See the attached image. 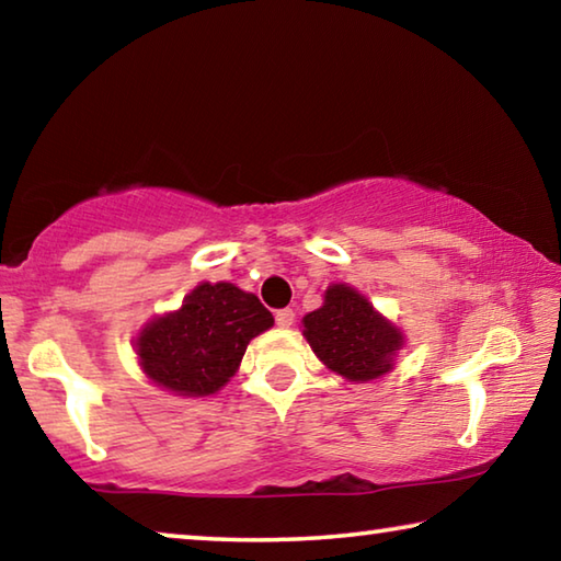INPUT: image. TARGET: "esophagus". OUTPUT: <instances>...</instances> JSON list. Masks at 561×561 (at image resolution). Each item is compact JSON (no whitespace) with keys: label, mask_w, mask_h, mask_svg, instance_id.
Listing matches in <instances>:
<instances>
[{"label":"esophagus","mask_w":561,"mask_h":561,"mask_svg":"<svg viewBox=\"0 0 561 561\" xmlns=\"http://www.w3.org/2000/svg\"><path fill=\"white\" fill-rule=\"evenodd\" d=\"M274 319H277V327L289 329L294 324V311L291 309H279L277 314H274Z\"/></svg>","instance_id":"34e87169"}]
</instances>
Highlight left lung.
Segmentation results:
<instances>
[{
	"mask_svg": "<svg viewBox=\"0 0 561 561\" xmlns=\"http://www.w3.org/2000/svg\"><path fill=\"white\" fill-rule=\"evenodd\" d=\"M301 334L329 371L366 383L393 371L405 334L346 282L331 284L324 304L301 319Z\"/></svg>",
	"mask_w": 561,
	"mask_h": 561,
	"instance_id": "1",
	"label": "left lung"
}]
</instances>
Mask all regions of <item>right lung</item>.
<instances>
[{
	"instance_id": "add662e5",
	"label": "right lung",
	"mask_w": 561,
	"mask_h": 561,
	"mask_svg": "<svg viewBox=\"0 0 561 561\" xmlns=\"http://www.w3.org/2000/svg\"><path fill=\"white\" fill-rule=\"evenodd\" d=\"M274 327L254 294L230 282H201L180 304L138 331L136 356L153 386L183 398L213 396L242 364L247 344Z\"/></svg>"
}]
</instances>
